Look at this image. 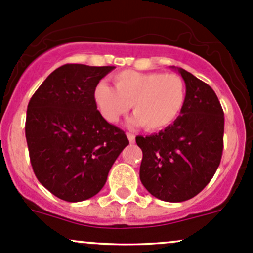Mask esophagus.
Returning a JSON list of instances; mask_svg holds the SVG:
<instances>
[{"mask_svg": "<svg viewBox=\"0 0 253 253\" xmlns=\"http://www.w3.org/2000/svg\"><path fill=\"white\" fill-rule=\"evenodd\" d=\"M127 138H128V141L131 143H134V141H136V136H134L133 133H127Z\"/></svg>", "mask_w": 253, "mask_h": 253, "instance_id": "34e87169", "label": "esophagus"}]
</instances>
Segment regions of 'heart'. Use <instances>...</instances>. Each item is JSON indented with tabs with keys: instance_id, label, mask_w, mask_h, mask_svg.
Instances as JSON below:
<instances>
[{
	"instance_id": "b5f03b06",
	"label": "heart",
	"mask_w": 253,
	"mask_h": 253,
	"mask_svg": "<svg viewBox=\"0 0 253 253\" xmlns=\"http://www.w3.org/2000/svg\"><path fill=\"white\" fill-rule=\"evenodd\" d=\"M112 81L115 89L105 82L94 89V101L111 124L119 121L132 106V125H142L147 131H159L174 124L185 108L186 83L176 73L122 71Z\"/></svg>"
}]
</instances>
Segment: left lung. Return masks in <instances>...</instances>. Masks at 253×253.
Segmentation results:
<instances>
[{
	"label": "left lung",
	"mask_w": 253,
	"mask_h": 253,
	"mask_svg": "<svg viewBox=\"0 0 253 253\" xmlns=\"http://www.w3.org/2000/svg\"><path fill=\"white\" fill-rule=\"evenodd\" d=\"M187 89L185 108L159 133L137 136L143 158L139 178L148 192L165 202L195 197L211 180L223 154L224 111L213 89L178 68Z\"/></svg>",
	"instance_id": "8db88e82"
}]
</instances>
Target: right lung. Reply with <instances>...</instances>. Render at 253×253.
<instances>
[{
  "mask_svg": "<svg viewBox=\"0 0 253 253\" xmlns=\"http://www.w3.org/2000/svg\"><path fill=\"white\" fill-rule=\"evenodd\" d=\"M114 66L67 63L42 82L28 104L25 138L39 182L67 202L104 187L112 164L128 145L94 101V89Z\"/></svg>",
  "mask_w": 253,
  "mask_h": 253,
  "instance_id": "1",
  "label": "right lung"
}]
</instances>
